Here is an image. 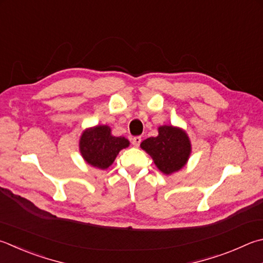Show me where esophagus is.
<instances>
[{"label":"esophagus","mask_w":263,"mask_h":263,"mask_svg":"<svg viewBox=\"0 0 263 263\" xmlns=\"http://www.w3.org/2000/svg\"><path fill=\"white\" fill-rule=\"evenodd\" d=\"M140 142H141V137H135V138H132V145L135 146V147L139 146Z\"/></svg>","instance_id":"obj_1"}]
</instances>
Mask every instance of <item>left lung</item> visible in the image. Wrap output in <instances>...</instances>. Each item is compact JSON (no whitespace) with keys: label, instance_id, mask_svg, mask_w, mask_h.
Here are the masks:
<instances>
[{"label":"left lung","instance_id":"8db88e82","mask_svg":"<svg viewBox=\"0 0 263 263\" xmlns=\"http://www.w3.org/2000/svg\"><path fill=\"white\" fill-rule=\"evenodd\" d=\"M156 137L147 138L140 144L141 149L149 154L161 173L171 175L187 163L192 145L185 130L178 126L162 125Z\"/></svg>","mask_w":263,"mask_h":263}]
</instances>
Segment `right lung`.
I'll return each mask as SVG.
<instances>
[{"label":"right lung","instance_id":"add662e5","mask_svg":"<svg viewBox=\"0 0 263 263\" xmlns=\"http://www.w3.org/2000/svg\"><path fill=\"white\" fill-rule=\"evenodd\" d=\"M130 146L125 137L111 135L108 125H95L87 127L79 138V152L84 161L98 169H108L124 148Z\"/></svg>","mask_w":263,"mask_h":263}]
</instances>
